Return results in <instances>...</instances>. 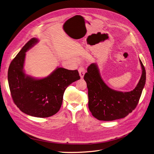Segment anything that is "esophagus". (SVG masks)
<instances>
[{"label":"esophagus","mask_w":154,"mask_h":154,"mask_svg":"<svg viewBox=\"0 0 154 154\" xmlns=\"http://www.w3.org/2000/svg\"><path fill=\"white\" fill-rule=\"evenodd\" d=\"M78 71L81 78H83L85 73V69L83 67H79L78 69Z\"/></svg>","instance_id":"34e87169"}]
</instances>
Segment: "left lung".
<instances>
[{
  "label": "left lung",
  "instance_id": "8db88e82",
  "mask_svg": "<svg viewBox=\"0 0 154 154\" xmlns=\"http://www.w3.org/2000/svg\"><path fill=\"white\" fill-rule=\"evenodd\" d=\"M142 73L132 91L121 92L108 87L99 73L97 65L92 63L84 76L88 89V107L99 121H109L124 118L136 107L146 84V69L140 60Z\"/></svg>",
  "mask_w": 154,
  "mask_h": 154
}]
</instances>
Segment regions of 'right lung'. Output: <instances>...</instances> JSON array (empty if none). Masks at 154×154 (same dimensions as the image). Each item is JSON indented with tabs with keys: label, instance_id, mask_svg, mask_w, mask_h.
<instances>
[{
	"label": "right lung",
	"instance_id": "obj_1",
	"mask_svg": "<svg viewBox=\"0 0 154 154\" xmlns=\"http://www.w3.org/2000/svg\"><path fill=\"white\" fill-rule=\"evenodd\" d=\"M38 42L32 38L11 63L8 82L14 103L23 113L48 117L58 112L66 88L80 79L77 69L57 68L48 76L35 79L26 75L23 65L25 53Z\"/></svg>",
	"mask_w": 154,
	"mask_h": 154
}]
</instances>
